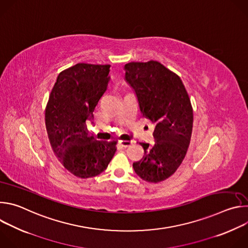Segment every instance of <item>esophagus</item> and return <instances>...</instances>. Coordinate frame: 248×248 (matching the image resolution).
Returning a JSON list of instances; mask_svg holds the SVG:
<instances>
[{
    "instance_id": "esophagus-1",
    "label": "esophagus",
    "mask_w": 248,
    "mask_h": 248,
    "mask_svg": "<svg viewBox=\"0 0 248 248\" xmlns=\"http://www.w3.org/2000/svg\"><path fill=\"white\" fill-rule=\"evenodd\" d=\"M132 143V140H121L120 141V144L122 145V146H124V147H127V146H129L130 144Z\"/></svg>"
}]
</instances>
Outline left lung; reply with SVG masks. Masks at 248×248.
Instances as JSON below:
<instances>
[{
    "mask_svg": "<svg viewBox=\"0 0 248 248\" xmlns=\"http://www.w3.org/2000/svg\"><path fill=\"white\" fill-rule=\"evenodd\" d=\"M124 80L141 114L154 124L155 143H140L144 156L132 167L143 181L159 183L182 164L192 132L193 112L180 77L156 61L124 64Z\"/></svg>",
    "mask_w": 248,
    "mask_h": 248,
    "instance_id": "left-lung-1",
    "label": "left lung"
}]
</instances>
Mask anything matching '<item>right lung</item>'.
I'll return each instance as SVG.
<instances>
[{"label": "right lung", "mask_w": 248, "mask_h": 248, "mask_svg": "<svg viewBox=\"0 0 248 248\" xmlns=\"http://www.w3.org/2000/svg\"><path fill=\"white\" fill-rule=\"evenodd\" d=\"M110 64L77 63L62 72L45 110L50 143L62 166L81 179L107 169L116 152V141H101L87 132L96 106L108 89Z\"/></svg>", "instance_id": "1"}]
</instances>
